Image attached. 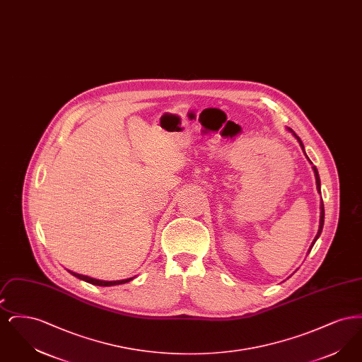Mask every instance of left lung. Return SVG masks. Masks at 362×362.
<instances>
[{
    "label": "left lung",
    "mask_w": 362,
    "mask_h": 362,
    "mask_svg": "<svg viewBox=\"0 0 362 362\" xmlns=\"http://www.w3.org/2000/svg\"><path fill=\"white\" fill-rule=\"evenodd\" d=\"M291 132L293 133L292 129H289ZM293 136L297 138V141H298V144H300V146H301V149L304 151V145H303V142H301V139L297 137L294 133H293ZM304 153H305V151H304ZM310 160V158H308ZM312 170H313V173H315V179H316V189L317 191L320 192V177H319V173H317V170H316V167L313 165L312 167ZM323 224H325V205H323V201H322V204H320V224H319V230H317V235L315 236V239L312 241V244H310V250H308V254L310 252V250H312V247H313V244H315V241L319 239V236H320V233H322V230H323Z\"/></svg>",
    "instance_id": "left-lung-1"
}]
</instances>
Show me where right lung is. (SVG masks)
Returning <instances> with one entry per match:
<instances>
[{"instance_id":"right-lung-1","label":"right lung","mask_w":362,"mask_h":362,"mask_svg":"<svg viewBox=\"0 0 362 362\" xmlns=\"http://www.w3.org/2000/svg\"><path fill=\"white\" fill-rule=\"evenodd\" d=\"M70 274H73L74 276H77L78 279H83L88 284H92V285H98V286H112V285H121V284H126V282H130L133 278H127V279H121V281H100V279H96V278H90V276H81V274H77V273H73L68 270Z\"/></svg>"}]
</instances>
